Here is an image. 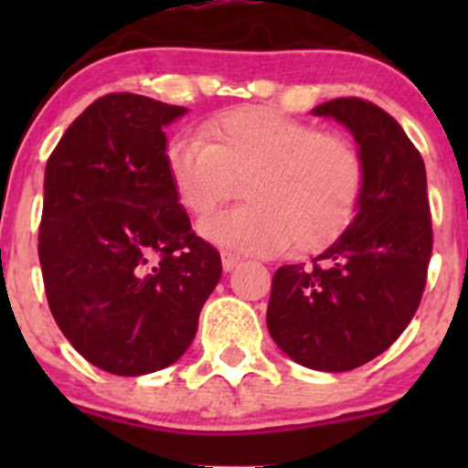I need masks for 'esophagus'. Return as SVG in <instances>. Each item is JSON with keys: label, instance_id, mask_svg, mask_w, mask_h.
I'll return each instance as SVG.
<instances>
[{"label": "esophagus", "instance_id": "1", "mask_svg": "<svg viewBox=\"0 0 468 468\" xmlns=\"http://www.w3.org/2000/svg\"><path fill=\"white\" fill-rule=\"evenodd\" d=\"M239 262L242 261H239V256H235V253H221V267H224V271H233L235 267H239Z\"/></svg>", "mask_w": 468, "mask_h": 468}]
</instances>
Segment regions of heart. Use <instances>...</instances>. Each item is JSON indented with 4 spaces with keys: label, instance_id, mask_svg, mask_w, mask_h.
<instances>
[{
    "label": "heart",
    "instance_id": "b5f03b06",
    "mask_svg": "<svg viewBox=\"0 0 468 468\" xmlns=\"http://www.w3.org/2000/svg\"><path fill=\"white\" fill-rule=\"evenodd\" d=\"M204 135H174L163 160L174 197L195 217L244 181L247 204L199 224L219 247L271 256L292 242L294 251L313 253L335 242L360 207L365 158L342 135L258 106L219 112Z\"/></svg>",
    "mask_w": 468,
    "mask_h": 468
}]
</instances>
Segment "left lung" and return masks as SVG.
<instances>
[{
    "instance_id": "left-lung-1",
    "label": "left lung",
    "mask_w": 468,
    "mask_h": 468,
    "mask_svg": "<svg viewBox=\"0 0 468 468\" xmlns=\"http://www.w3.org/2000/svg\"><path fill=\"white\" fill-rule=\"evenodd\" d=\"M365 158L356 219L310 262L271 281L267 328L282 353L317 371H351L378 357L412 322L432 253L426 165L399 122L357 97L330 99Z\"/></svg>"
}]
</instances>
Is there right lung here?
Instances as JSON below:
<instances>
[{"label": "right lung", "instance_id": "add662e5", "mask_svg": "<svg viewBox=\"0 0 468 468\" xmlns=\"http://www.w3.org/2000/svg\"><path fill=\"white\" fill-rule=\"evenodd\" d=\"M183 106L131 92L92 101L45 169L37 258L56 324L90 365L143 376L192 344L221 258L169 186L165 126Z\"/></svg>", "mask_w": 468, "mask_h": 468}]
</instances>
